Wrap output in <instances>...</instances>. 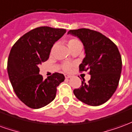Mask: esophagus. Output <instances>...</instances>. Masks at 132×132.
<instances>
[{"label":"esophagus","instance_id":"obj_1","mask_svg":"<svg viewBox=\"0 0 132 132\" xmlns=\"http://www.w3.org/2000/svg\"><path fill=\"white\" fill-rule=\"evenodd\" d=\"M64 76H65V78H66V79H67V78H70L71 77V76H69V75H67V74H65Z\"/></svg>","mask_w":132,"mask_h":132}]
</instances>
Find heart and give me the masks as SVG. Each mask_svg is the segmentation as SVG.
I'll use <instances>...</instances> for the list:
<instances>
[{"mask_svg":"<svg viewBox=\"0 0 132 132\" xmlns=\"http://www.w3.org/2000/svg\"><path fill=\"white\" fill-rule=\"evenodd\" d=\"M68 46L70 49H73L74 47L78 46H81V44L79 41L77 39H75V38H72V39H70L68 40ZM71 64L70 63H66L63 64V69L65 71H69L70 69H71Z\"/></svg>","mask_w":132,"mask_h":132,"instance_id":"heart-1","label":"heart"}]
</instances>
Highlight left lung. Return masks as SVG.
<instances>
[{
    "instance_id": "obj_1",
    "label": "left lung",
    "mask_w": 132,
    "mask_h": 132,
    "mask_svg": "<svg viewBox=\"0 0 132 132\" xmlns=\"http://www.w3.org/2000/svg\"><path fill=\"white\" fill-rule=\"evenodd\" d=\"M68 35L83 43L86 56L79 66L80 71L91 76L88 83L75 89L78 99L91 106H98L110 99L118 86L122 72V58L117 46L105 35L94 30L81 28L69 30Z\"/></svg>"
}]
</instances>
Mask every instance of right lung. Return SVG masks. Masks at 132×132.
Returning a JSON list of instances; mask_svg holds the SVG:
<instances>
[{"label":"right lung","instance_id":"obj_1","mask_svg":"<svg viewBox=\"0 0 132 132\" xmlns=\"http://www.w3.org/2000/svg\"><path fill=\"white\" fill-rule=\"evenodd\" d=\"M66 30L40 27L17 41L7 59V73L16 95L33 109L46 106L56 97V87L63 82L62 73H55L44 79L39 65L49 57L52 46Z\"/></svg>","mask_w":132,"mask_h":132}]
</instances>
